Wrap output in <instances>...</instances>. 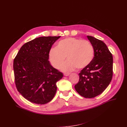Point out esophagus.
I'll list each match as a JSON object with an SVG mask.
<instances>
[{
    "mask_svg": "<svg viewBox=\"0 0 127 127\" xmlns=\"http://www.w3.org/2000/svg\"><path fill=\"white\" fill-rule=\"evenodd\" d=\"M69 75H70V73H69V72H65V73L64 74V75L65 76H68Z\"/></svg>",
    "mask_w": 127,
    "mask_h": 127,
    "instance_id": "1",
    "label": "esophagus"
}]
</instances>
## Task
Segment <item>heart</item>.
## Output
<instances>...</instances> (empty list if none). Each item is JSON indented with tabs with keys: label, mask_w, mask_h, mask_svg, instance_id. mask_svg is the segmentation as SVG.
Here are the masks:
<instances>
[{
	"label": "heart",
	"mask_w": 127,
	"mask_h": 127,
	"mask_svg": "<svg viewBox=\"0 0 127 127\" xmlns=\"http://www.w3.org/2000/svg\"><path fill=\"white\" fill-rule=\"evenodd\" d=\"M94 48L91 43L86 40L75 37H68L59 41L56 48H51L49 60L56 69H59L66 58V63L62 66L64 71L73 70L76 68L82 69L92 62Z\"/></svg>",
	"instance_id": "heart-1"
}]
</instances>
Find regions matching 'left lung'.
I'll return each mask as SVG.
<instances>
[{"label":"left lung","mask_w":127,"mask_h":127,"mask_svg":"<svg viewBox=\"0 0 127 127\" xmlns=\"http://www.w3.org/2000/svg\"><path fill=\"white\" fill-rule=\"evenodd\" d=\"M87 37L94 47V56L92 63L79 74L75 88L82 96L92 98L103 92L111 81L113 57L103 41L91 36Z\"/></svg>","instance_id":"left-lung-1"}]
</instances>
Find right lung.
Here are the masks:
<instances>
[{
    "instance_id": "add662e5",
    "label": "right lung",
    "mask_w": 127,
    "mask_h": 127,
    "mask_svg": "<svg viewBox=\"0 0 127 127\" xmlns=\"http://www.w3.org/2000/svg\"><path fill=\"white\" fill-rule=\"evenodd\" d=\"M61 36H42L24 44L13 61L15 82L17 91L33 103L45 104L52 100L56 82L63 74L48 61L52 45Z\"/></svg>"
}]
</instances>
